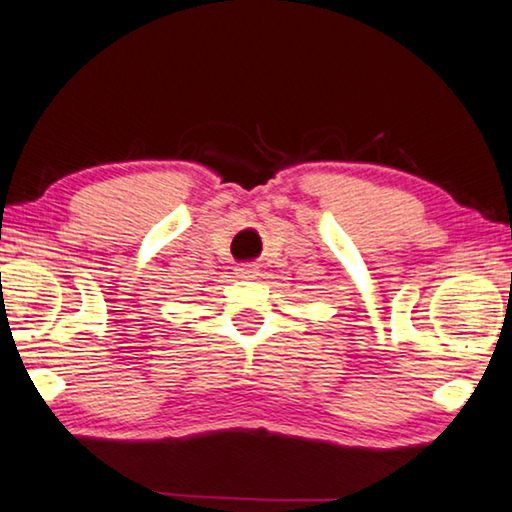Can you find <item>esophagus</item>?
Masks as SVG:
<instances>
[{
	"label": "esophagus",
	"mask_w": 512,
	"mask_h": 512,
	"mask_svg": "<svg viewBox=\"0 0 512 512\" xmlns=\"http://www.w3.org/2000/svg\"><path fill=\"white\" fill-rule=\"evenodd\" d=\"M236 271H239L241 278H255V273H257V269H255L253 264H241Z\"/></svg>",
	"instance_id": "1"
}]
</instances>
